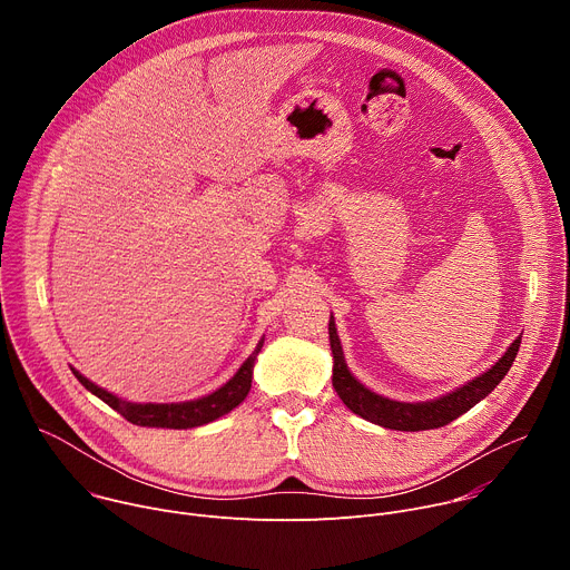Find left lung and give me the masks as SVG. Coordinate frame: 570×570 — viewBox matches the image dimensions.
Listing matches in <instances>:
<instances>
[{
  "mask_svg": "<svg viewBox=\"0 0 570 570\" xmlns=\"http://www.w3.org/2000/svg\"><path fill=\"white\" fill-rule=\"evenodd\" d=\"M330 345H332V354H334V387L347 409L354 415H358L372 424H379L383 429L415 433V431H431V429L451 424L453 420H458L460 415L471 411L478 401H482L487 394H490L503 381V376L510 372V367L517 358V352L521 347V336L508 347V352L490 370L482 372L480 376L466 381L464 385H460L438 399L415 401V403L394 401L383 394H376L374 390L365 387L350 372L345 354H343V345H341V338L336 332L334 315L330 317Z\"/></svg>",
  "mask_w": 570,
  "mask_h": 570,
  "instance_id": "left-lung-1",
  "label": "left lung"
}]
</instances>
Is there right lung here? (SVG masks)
I'll return each mask as SVG.
<instances>
[{"label":"right lung","instance_id":"1","mask_svg":"<svg viewBox=\"0 0 570 570\" xmlns=\"http://www.w3.org/2000/svg\"><path fill=\"white\" fill-rule=\"evenodd\" d=\"M262 347H264V338L257 343L255 352L246 361H243V365L236 370V374L229 381H225L218 390H214L205 396L191 399V401H176V403L128 401V399H121V396L99 387L97 383H92L78 370L71 367V372L80 381V385H86V390H90L95 396L106 401L110 409H115L119 415H124L130 424L148 426V429H178L180 431V429H196V426L209 424V422L227 415L229 411L236 409L243 399L248 396L250 385H253L255 361H257Z\"/></svg>","mask_w":570,"mask_h":570}]
</instances>
